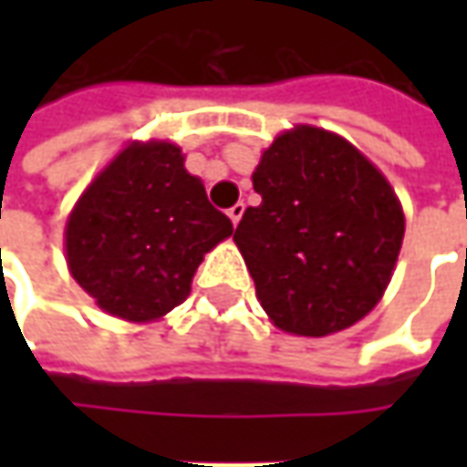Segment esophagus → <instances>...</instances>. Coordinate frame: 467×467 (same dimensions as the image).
I'll return each instance as SVG.
<instances>
[{
    "label": "esophagus",
    "mask_w": 467,
    "mask_h": 467,
    "mask_svg": "<svg viewBox=\"0 0 467 467\" xmlns=\"http://www.w3.org/2000/svg\"><path fill=\"white\" fill-rule=\"evenodd\" d=\"M244 210H246V207H244V202H236V205H234V207H228V218L234 221V225L242 221Z\"/></svg>",
    "instance_id": "1"
}]
</instances>
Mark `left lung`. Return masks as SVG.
Instances as JSON below:
<instances>
[{"mask_svg":"<svg viewBox=\"0 0 467 467\" xmlns=\"http://www.w3.org/2000/svg\"><path fill=\"white\" fill-rule=\"evenodd\" d=\"M262 197L234 242L262 309L280 330H346L385 294L403 244L387 179L343 137L317 127L280 135L252 176Z\"/></svg>","mask_w":467,"mask_h":467,"instance_id":"1","label":"left lung"}]
</instances>
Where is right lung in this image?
<instances>
[{"label":"right lung","instance_id":"1","mask_svg":"<svg viewBox=\"0 0 467 467\" xmlns=\"http://www.w3.org/2000/svg\"><path fill=\"white\" fill-rule=\"evenodd\" d=\"M234 234L171 142L130 145L67 221V262L100 309L148 322L189 296L202 254Z\"/></svg>","mask_w":467,"mask_h":467}]
</instances>
